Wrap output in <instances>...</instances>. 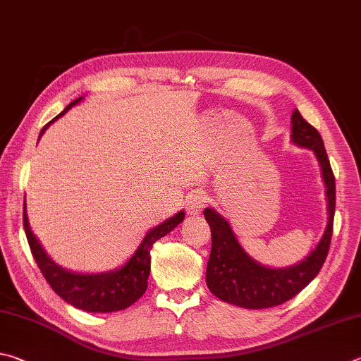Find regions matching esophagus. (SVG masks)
I'll return each instance as SVG.
<instances>
[{"label": "esophagus", "instance_id": "34e87169", "mask_svg": "<svg viewBox=\"0 0 361 361\" xmlns=\"http://www.w3.org/2000/svg\"><path fill=\"white\" fill-rule=\"evenodd\" d=\"M206 204V195H203L201 192H195L192 193L190 197L185 200V206H187V214L190 216H197V214L201 212Z\"/></svg>", "mask_w": 361, "mask_h": 361}]
</instances>
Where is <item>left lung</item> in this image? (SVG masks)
<instances>
[{"label": "left lung", "instance_id": "1", "mask_svg": "<svg viewBox=\"0 0 361 361\" xmlns=\"http://www.w3.org/2000/svg\"><path fill=\"white\" fill-rule=\"evenodd\" d=\"M292 139L301 147L312 149L322 166L328 197V225L311 254L290 268L273 269L258 264L239 245L230 224L211 207L204 217L211 226L212 247L206 269V283L219 300L239 307L267 309L279 306L298 295L324 267L330 250L334 206H336V182L324 147V139L314 126L306 122L300 111L292 116Z\"/></svg>", "mask_w": 361, "mask_h": 361}]
</instances>
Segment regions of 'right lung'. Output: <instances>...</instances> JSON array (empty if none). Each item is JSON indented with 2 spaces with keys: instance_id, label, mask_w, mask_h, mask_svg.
<instances>
[{
  "instance_id": "right-lung-1",
  "label": "right lung",
  "mask_w": 361,
  "mask_h": 361,
  "mask_svg": "<svg viewBox=\"0 0 361 361\" xmlns=\"http://www.w3.org/2000/svg\"><path fill=\"white\" fill-rule=\"evenodd\" d=\"M82 99L78 98L66 106V109L59 114L54 120L44 126L41 135L47 130V126L61 117L69 107L78 104ZM185 214L179 212L174 217L168 219L166 222L155 226L142 239L141 245L135 252L128 262L122 268L103 274H75L71 271L60 268L55 262L50 260L46 252L41 247L39 241L31 233L27 217V207L23 204V228L27 235L31 254L35 262L39 267L42 276L54 292L65 300L69 305L82 309L87 312H116L122 311L136 302L147 290V279L150 273V249L158 239L166 236L171 230H174Z\"/></svg>"
}]
</instances>
